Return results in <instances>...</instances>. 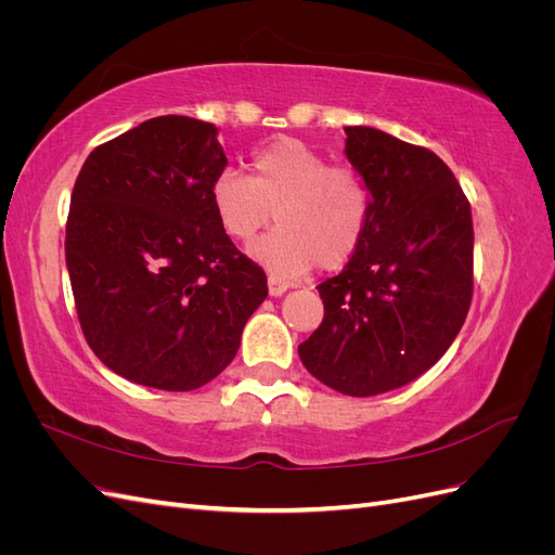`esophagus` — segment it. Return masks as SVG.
I'll return each mask as SVG.
<instances>
[{
	"label": "esophagus",
	"mask_w": 555,
	"mask_h": 555,
	"mask_svg": "<svg viewBox=\"0 0 555 555\" xmlns=\"http://www.w3.org/2000/svg\"><path fill=\"white\" fill-rule=\"evenodd\" d=\"M287 289H289V282H284L278 275H268V294H271V296H282Z\"/></svg>",
	"instance_id": "esophagus-1"
}]
</instances>
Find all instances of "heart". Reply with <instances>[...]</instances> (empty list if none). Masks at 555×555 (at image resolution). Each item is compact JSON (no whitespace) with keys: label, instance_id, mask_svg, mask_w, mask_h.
Here are the masks:
<instances>
[{"label":"heart","instance_id":"heart-1","mask_svg":"<svg viewBox=\"0 0 555 555\" xmlns=\"http://www.w3.org/2000/svg\"><path fill=\"white\" fill-rule=\"evenodd\" d=\"M217 224L231 241L249 243L251 257L280 278L304 275L319 263L338 271L359 249L373 210L365 178L343 164H328L308 143L284 137L255 150L249 176L222 169L208 188Z\"/></svg>","mask_w":555,"mask_h":555}]
</instances>
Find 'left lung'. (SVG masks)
Returning <instances> with one entry per match:
<instances>
[{"instance_id":"obj_1","label":"left lung","mask_w":555,"mask_h":555,"mask_svg":"<svg viewBox=\"0 0 555 555\" xmlns=\"http://www.w3.org/2000/svg\"><path fill=\"white\" fill-rule=\"evenodd\" d=\"M345 153L373 210L354 257L319 284L324 319L298 357L331 389L377 396L416 379L449 349L473 304V210L428 147L345 127Z\"/></svg>"}]
</instances>
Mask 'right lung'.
I'll list each match as a JSON object with an SVG mask.
<instances>
[{
	"instance_id": "add662e5",
	"label": "right lung",
	"mask_w": 555,
	"mask_h": 555,
	"mask_svg": "<svg viewBox=\"0 0 555 555\" xmlns=\"http://www.w3.org/2000/svg\"><path fill=\"white\" fill-rule=\"evenodd\" d=\"M224 166L217 127L184 115L145 120L82 164L66 268L82 335L113 373L192 391L236 357L268 284L212 215Z\"/></svg>"
}]
</instances>
